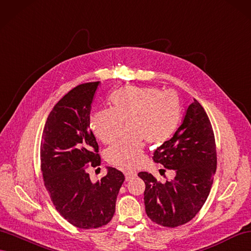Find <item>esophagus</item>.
Returning a JSON list of instances; mask_svg holds the SVG:
<instances>
[{"label":"esophagus","mask_w":251,"mask_h":251,"mask_svg":"<svg viewBox=\"0 0 251 251\" xmlns=\"http://www.w3.org/2000/svg\"><path fill=\"white\" fill-rule=\"evenodd\" d=\"M125 176H126V181H131L132 179L135 178V176H137V174L135 172H126Z\"/></svg>","instance_id":"1"}]
</instances>
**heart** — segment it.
Wrapping results in <instances>:
<instances>
[{
  "mask_svg": "<svg viewBox=\"0 0 251 251\" xmlns=\"http://www.w3.org/2000/svg\"><path fill=\"white\" fill-rule=\"evenodd\" d=\"M109 109L90 115L89 126L103 144H112L105 156L109 164L120 168H135L144 161V142L161 145L173 135L181 117L179 97L174 91L153 87L126 86L109 97Z\"/></svg>",
  "mask_w": 251,
  "mask_h": 251,
  "instance_id": "heart-1",
  "label": "heart"
}]
</instances>
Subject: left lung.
<instances>
[{"instance_id": "obj_1", "label": "left lung", "mask_w": 251, "mask_h": 251, "mask_svg": "<svg viewBox=\"0 0 251 251\" xmlns=\"http://www.w3.org/2000/svg\"><path fill=\"white\" fill-rule=\"evenodd\" d=\"M153 161L176 173L158 182L146 172L138 174L146 184V213L152 222L167 228L184 225L197 215L209 196L216 172V145L211 121L194 99L174 136L157 147Z\"/></svg>"}]
</instances>
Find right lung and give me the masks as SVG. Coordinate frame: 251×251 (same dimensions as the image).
Masks as SVG:
<instances>
[{"label": "right lung", "mask_w": 251, "mask_h": 251, "mask_svg": "<svg viewBox=\"0 0 251 251\" xmlns=\"http://www.w3.org/2000/svg\"><path fill=\"white\" fill-rule=\"evenodd\" d=\"M99 84L77 85L55 104L40 144V168L52 202L67 222L79 229L100 228L112 221L125 181L124 174L113 167L96 183L86 172L101 164L99 145L89 126Z\"/></svg>", "instance_id": "add662e5"}]
</instances>
